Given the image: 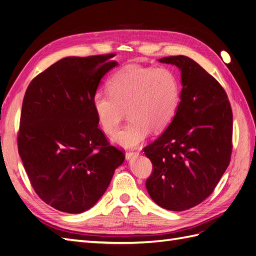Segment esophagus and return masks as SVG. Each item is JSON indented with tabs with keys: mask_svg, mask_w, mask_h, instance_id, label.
Returning <instances> with one entry per match:
<instances>
[{
	"mask_svg": "<svg viewBox=\"0 0 256 256\" xmlns=\"http://www.w3.org/2000/svg\"><path fill=\"white\" fill-rule=\"evenodd\" d=\"M125 156H126L127 160H130V159H132L134 157H138V152H127Z\"/></svg>",
	"mask_w": 256,
	"mask_h": 256,
	"instance_id": "obj_1",
	"label": "esophagus"
}]
</instances>
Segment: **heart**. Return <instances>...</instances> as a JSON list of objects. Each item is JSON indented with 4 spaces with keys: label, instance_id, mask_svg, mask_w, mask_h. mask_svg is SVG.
Segmentation results:
<instances>
[{
    "label": "heart",
    "instance_id": "1",
    "mask_svg": "<svg viewBox=\"0 0 256 256\" xmlns=\"http://www.w3.org/2000/svg\"><path fill=\"white\" fill-rule=\"evenodd\" d=\"M108 92L96 90L92 106L104 132L113 134L125 115L129 122L112 136L124 148H134L152 130L161 132L173 122L180 102V84L166 68L128 65L108 81Z\"/></svg>",
    "mask_w": 256,
    "mask_h": 256
}]
</instances>
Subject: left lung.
Returning a JSON list of instances; mask_svg holds the SVG:
<instances>
[{
    "label": "left lung",
    "mask_w": 256,
    "mask_h": 256,
    "mask_svg": "<svg viewBox=\"0 0 256 256\" xmlns=\"http://www.w3.org/2000/svg\"><path fill=\"white\" fill-rule=\"evenodd\" d=\"M158 60L180 69L182 88L171 125L144 148L154 168L146 189L160 207L182 212L210 196L228 168L233 114L226 90L196 62L184 56Z\"/></svg>",
    "instance_id": "obj_1"
}]
</instances>
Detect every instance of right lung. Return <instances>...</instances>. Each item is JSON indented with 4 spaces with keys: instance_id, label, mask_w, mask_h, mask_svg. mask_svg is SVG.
<instances>
[{
    "instance_id": "obj_1",
    "label": "right lung",
    "mask_w": 256,
    "mask_h": 256,
    "mask_svg": "<svg viewBox=\"0 0 256 256\" xmlns=\"http://www.w3.org/2000/svg\"><path fill=\"white\" fill-rule=\"evenodd\" d=\"M114 54L68 56L30 83L23 98L18 152L37 196L68 214L94 206L125 154L111 146L92 106Z\"/></svg>"
}]
</instances>
